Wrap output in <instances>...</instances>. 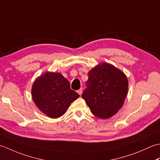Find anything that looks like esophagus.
<instances>
[{
	"label": "esophagus",
	"instance_id": "esophagus-1",
	"mask_svg": "<svg viewBox=\"0 0 160 160\" xmlns=\"http://www.w3.org/2000/svg\"><path fill=\"white\" fill-rule=\"evenodd\" d=\"M77 92H78V93L80 95V96H81V94H82V89H80L79 90H78L77 91Z\"/></svg>",
	"mask_w": 160,
	"mask_h": 160
}]
</instances>
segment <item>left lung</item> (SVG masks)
<instances>
[{
	"label": "left lung",
	"mask_w": 160,
	"mask_h": 160,
	"mask_svg": "<svg viewBox=\"0 0 160 160\" xmlns=\"http://www.w3.org/2000/svg\"><path fill=\"white\" fill-rule=\"evenodd\" d=\"M83 99L95 116L107 119L118 113L128 93L126 75L108 63L97 65L88 73Z\"/></svg>",
	"instance_id": "obj_1"
}]
</instances>
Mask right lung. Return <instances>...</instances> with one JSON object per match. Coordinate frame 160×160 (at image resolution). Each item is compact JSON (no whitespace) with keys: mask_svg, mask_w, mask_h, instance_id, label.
<instances>
[{"mask_svg":"<svg viewBox=\"0 0 160 160\" xmlns=\"http://www.w3.org/2000/svg\"><path fill=\"white\" fill-rule=\"evenodd\" d=\"M33 100L42 113L52 118L65 113L79 94L71 89L70 83L60 73L46 72L34 81L32 89Z\"/></svg>","mask_w":160,"mask_h":160,"instance_id":"add662e5","label":"right lung"}]
</instances>
